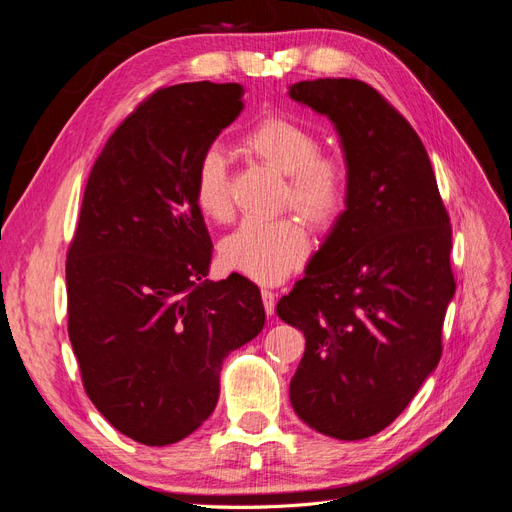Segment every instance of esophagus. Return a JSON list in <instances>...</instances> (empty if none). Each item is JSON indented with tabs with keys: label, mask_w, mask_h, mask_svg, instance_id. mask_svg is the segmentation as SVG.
Returning a JSON list of instances; mask_svg holds the SVG:
<instances>
[{
	"label": "esophagus",
	"mask_w": 512,
	"mask_h": 512,
	"mask_svg": "<svg viewBox=\"0 0 512 512\" xmlns=\"http://www.w3.org/2000/svg\"><path fill=\"white\" fill-rule=\"evenodd\" d=\"M260 297H262V305H265L267 316H271L275 312V292L269 290V288H262Z\"/></svg>",
	"instance_id": "esophagus-1"
}]
</instances>
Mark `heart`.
I'll use <instances>...</instances> for the list:
<instances>
[{"mask_svg": "<svg viewBox=\"0 0 512 512\" xmlns=\"http://www.w3.org/2000/svg\"><path fill=\"white\" fill-rule=\"evenodd\" d=\"M243 151L286 177L282 203L297 209L316 228H329L348 200V166L335 153L320 151V138L286 117H269L241 138ZM194 200L205 218L230 215L228 168L218 147L207 149L194 168ZM226 269L262 284H275L303 265L307 235L292 218L245 220L220 243Z\"/></svg>", "mask_w": 512, "mask_h": 512, "instance_id": "b5f03b06", "label": "heart"}]
</instances>
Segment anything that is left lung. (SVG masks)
I'll use <instances>...</instances> for the list:
<instances>
[{
  "label": "left lung",
  "mask_w": 512,
  "mask_h": 512,
  "mask_svg": "<svg viewBox=\"0 0 512 512\" xmlns=\"http://www.w3.org/2000/svg\"><path fill=\"white\" fill-rule=\"evenodd\" d=\"M294 102L327 115L348 166L346 209L277 316L305 335L294 412L337 440L389 427L438 367L455 294L451 220L421 138L374 87L301 81Z\"/></svg>",
  "instance_id": "1"
}]
</instances>
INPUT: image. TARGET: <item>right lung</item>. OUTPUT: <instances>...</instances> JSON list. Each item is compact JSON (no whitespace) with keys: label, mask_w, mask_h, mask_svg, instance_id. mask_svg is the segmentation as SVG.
Here are the masks:
<instances>
[{"label":"right lung","mask_w":512,"mask_h":512,"mask_svg":"<svg viewBox=\"0 0 512 512\" xmlns=\"http://www.w3.org/2000/svg\"><path fill=\"white\" fill-rule=\"evenodd\" d=\"M239 83L158 89L108 138L66 260L68 335L83 386L123 436L188 438L215 410L226 356L265 327L243 275L205 280L211 237L194 168L243 111Z\"/></svg>","instance_id":"right-lung-1"}]
</instances>
